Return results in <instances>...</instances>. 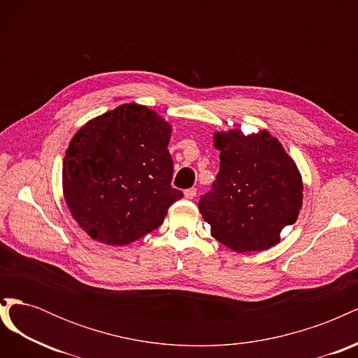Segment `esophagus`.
I'll return each instance as SVG.
<instances>
[{
  "mask_svg": "<svg viewBox=\"0 0 358 358\" xmlns=\"http://www.w3.org/2000/svg\"><path fill=\"white\" fill-rule=\"evenodd\" d=\"M183 194H185V197L187 199H194V197H196L197 196V189L196 188H188V189H185V192H183Z\"/></svg>",
  "mask_w": 358,
  "mask_h": 358,
  "instance_id": "obj_1",
  "label": "esophagus"
}]
</instances>
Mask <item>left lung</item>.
<instances>
[{"mask_svg":"<svg viewBox=\"0 0 358 358\" xmlns=\"http://www.w3.org/2000/svg\"><path fill=\"white\" fill-rule=\"evenodd\" d=\"M220 171L199 209L216 241L236 252L264 251L296 222L303 183L296 162L267 131L241 129L213 136Z\"/></svg>","mask_w":358,"mask_h":358,"instance_id":"obj_1","label":"left lung"}]
</instances>
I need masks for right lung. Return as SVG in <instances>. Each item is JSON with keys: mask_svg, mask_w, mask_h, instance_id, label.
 <instances>
[{"mask_svg": "<svg viewBox=\"0 0 358 358\" xmlns=\"http://www.w3.org/2000/svg\"><path fill=\"white\" fill-rule=\"evenodd\" d=\"M171 127L129 103L96 116L71 138L62 162L64 199L94 241L122 246L157 230L183 197L171 183Z\"/></svg>", "mask_w": 358, "mask_h": 358, "instance_id": "add662e5", "label": "right lung"}]
</instances>
